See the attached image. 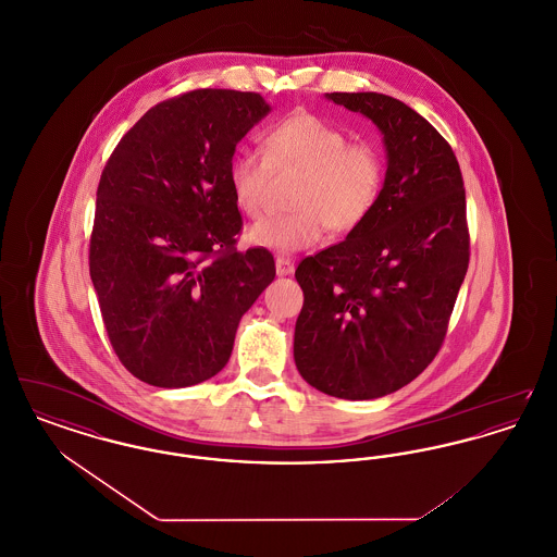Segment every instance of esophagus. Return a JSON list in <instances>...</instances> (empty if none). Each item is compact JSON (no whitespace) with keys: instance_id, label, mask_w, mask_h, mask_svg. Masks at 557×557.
<instances>
[{"instance_id":"34e87169","label":"esophagus","mask_w":557,"mask_h":557,"mask_svg":"<svg viewBox=\"0 0 557 557\" xmlns=\"http://www.w3.org/2000/svg\"><path fill=\"white\" fill-rule=\"evenodd\" d=\"M275 271H277V275H290V273H294V263H292L290 259L277 257L275 259Z\"/></svg>"}]
</instances>
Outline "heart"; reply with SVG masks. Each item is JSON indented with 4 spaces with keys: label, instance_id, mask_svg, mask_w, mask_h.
<instances>
[{
    "label": "heart",
    "instance_id": "b5f03b06",
    "mask_svg": "<svg viewBox=\"0 0 557 557\" xmlns=\"http://www.w3.org/2000/svg\"><path fill=\"white\" fill-rule=\"evenodd\" d=\"M263 154L239 150L227 169V182L239 211L259 219L267 211L273 173H302L294 211L269 216L246 232V242L290 255L315 246L332 227L352 232L373 211L384 186V157L371 141L350 135L311 112H294L263 137Z\"/></svg>",
    "mask_w": 557,
    "mask_h": 557
}]
</instances>
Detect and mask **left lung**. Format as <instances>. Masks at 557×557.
<instances>
[{"label":"left lung","mask_w":557,"mask_h":557,"mask_svg":"<svg viewBox=\"0 0 557 557\" xmlns=\"http://www.w3.org/2000/svg\"><path fill=\"white\" fill-rule=\"evenodd\" d=\"M384 135L388 169L368 219L296 269L294 361L321 393L391 395L432 363L470 263L466 189L447 139L397 98L325 94Z\"/></svg>","instance_id":"left-lung-1"}]
</instances>
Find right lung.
Instances as JSON below:
<instances>
[{
	"label": "right lung",
	"instance_id": "obj_1",
	"mask_svg": "<svg viewBox=\"0 0 557 557\" xmlns=\"http://www.w3.org/2000/svg\"><path fill=\"white\" fill-rule=\"evenodd\" d=\"M269 112L261 94L187 91L150 108L102 171L89 275L116 357L150 386L223 370L239 319L275 277L269 250L236 248L227 182L239 139Z\"/></svg>",
	"mask_w": 557,
	"mask_h": 557
}]
</instances>
